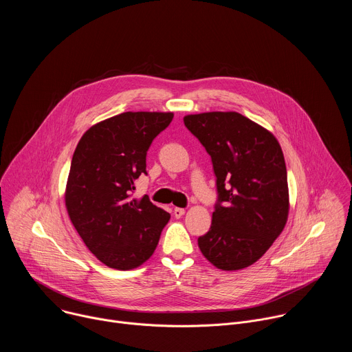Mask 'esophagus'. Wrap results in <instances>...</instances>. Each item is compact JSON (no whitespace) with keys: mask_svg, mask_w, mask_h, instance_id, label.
I'll list each match as a JSON object with an SVG mask.
<instances>
[{"mask_svg":"<svg viewBox=\"0 0 352 352\" xmlns=\"http://www.w3.org/2000/svg\"><path fill=\"white\" fill-rule=\"evenodd\" d=\"M173 214H174V217L179 219V217H182V216L185 214V209H182V208H175L174 212H173Z\"/></svg>","mask_w":352,"mask_h":352,"instance_id":"obj_1","label":"esophagus"}]
</instances>
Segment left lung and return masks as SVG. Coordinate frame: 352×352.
I'll return each mask as SVG.
<instances>
[{
	"label": "left lung",
	"mask_w": 352,
	"mask_h": 352,
	"mask_svg": "<svg viewBox=\"0 0 352 352\" xmlns=\"http://www.w3.org/2000/svg\"><path fill=\"white\" fill-rule=\"evenodd\" d=\"M184 124L206 148L216 175L212 226L197 245L221 270L248 267L265 255L287 221L281 147L269 131L238 113L186 116Z\"/></svg>",
	"instance_id": "1"
}]
</instances>
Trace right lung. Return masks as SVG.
I'll return each instance as SVG.
<instances>
[{"mask_svg": "<svg viewBox=\"0 0 352 352\" xmlns=\"http://www.w3.org/2000/svg\"><path fill=\"white\" fill-rule=\"evenodd\" d=\"M173 113H122L91 126L79 140L65 192L69 219L90 252L118 270L153 255L170 213L147 196L132 199L147 175L146 156Z\"/></svg>", "mask_w": 352, "mask_h": 352, "instance_id": "add662e5", "label": "right lung"}]
</instances>
